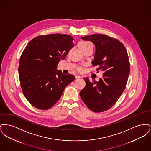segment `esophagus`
I'll return each instance as SVG.
<instances>
[{
	"label": "esophagus",
	"mask_w": 151,
	"mask_h": 151,
	"mask_svg": "<svg viewBox=\"0 0 151 151\" xmlns=\"http://www.w3.org/2000/svg\"><path fill=\"white\" fill-rule=\"evenodd\" d=\"M75 78L76 79H79V78H80V76H79V75H75Z\"/></svg>",
	"instance_id": "esophagus-1"
}]
</instances>
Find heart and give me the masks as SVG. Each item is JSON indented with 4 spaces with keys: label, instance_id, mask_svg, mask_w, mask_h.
<instances>
[{
    "label": "heart",
    "instance_id": "obj_1",
    "mask_svg": "<svg viewBox=\"0 0 151 151\" xmlns=\"http://www.w3.org/2000/svg\"><path fill=\"white\" fill-rule=\"evenodd\" d=\"M89 43H90L89 42L86 41H82L79 42V43H78V46H79V47H81V46H86V45H88V44H89ZM78 71H80V72L82 71H83V68H82V67H78Z\"/></svg>",
    "mask_w": 151,
    "mask_h": 151
}]
</instances>
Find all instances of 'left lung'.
Returning a JSON list of instances; mask_svg holds the SVG:
<instances>
[{
    "label": "left lung",
    "mask_w": 151,
    "mask_h": 151,
    "mask_svg": "<svg viewBox=\"0 0 151 151\" xmlns=\"http://www.w3.org/2000/svg\"><path fill=\"white\" fill-rule=\"evenodd\" d=\"M81 38L94 44L96 52L92 63L98 67L97 71L103 72V78L92 82L84 78L86 86L80 96L90 110L103 112L114 105L126 88L130 71L128 54L118 40L105 35L93 34Z\"/></svg>",
    "instance_id": "obj_1"
}]
</instances>
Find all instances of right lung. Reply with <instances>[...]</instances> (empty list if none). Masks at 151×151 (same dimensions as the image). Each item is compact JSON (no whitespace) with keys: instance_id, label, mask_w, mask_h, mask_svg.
Here are the masks:
<instances>
[{"instance_id":"right-lung-1","label":"right lung","mask_w":151,"mask_h":151,"mask_svg":"<svg viewBox=\"0 0 151 151\" xmlns=\"http://www.w3.org/2000/svg\"><path fill=\"white\" fill-rule=\"evenodd\" d=\"M72 36L51 34L32 39L20 59L19 75L22 93L34 107L47 110L53 106L65 90L75 80L72 74L58 70L74 46Z\"/></svg>"}]
</instances>
